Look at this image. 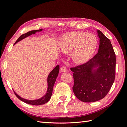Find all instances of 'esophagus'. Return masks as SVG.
<instances>
[{"label":"esophagus","mask_w":127,"mask_h":127,"mask_svg":"<svg viewBox=\"0 0 127 127\" xmlns=\"http://www.w3.org/2000/svg\"><path fill=\"white\" fill-rule=\"evenodd\" d=\"M61 71L62 72H65L67 71V69H66L65 66H62L61 68Z\"/></svg>","instance_id":"1"}]
</instances>
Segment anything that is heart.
I'll use <instances>...</instances> for the list:
<instances>
[{
	"label": "heart",
	"instance_id": "heart-1",
	"mask_svg": "<svg viewBox=\"0 0 127 127\" xmlns=\"http://www.w3.org/2000/svg\"><path fill=\"white\" fill-rule=\"evenodd\" d=\"M96 39L92 34L84 32H73L64 36L60 46L63 53H70L76 63H82L91 57L96 48Z\"/></svg>",
	"mask_w": 127,
	"mask_h": 127
}]
</instances>
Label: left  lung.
Segmentation results:
<instances>
[{
	"label": "left lung",
	"mask_w": 127,
	"mask_h": 127,
	"mask_svg": "<svg viewBox=\"0 0 127 127\" xmlns=\"http://www.w3.org/2000/svg\"><path fill=\"white\" fill-rule=\"evenodd\" d=\"M98 52L85 63L70 67L73 72V91L79 100L85 102L102 99L110 91L115 77L116 57L110 40L100 30ZM100 66L96 71L94 66Z\"/></svg>",
	"instance_id": "1"
}]
</instances>
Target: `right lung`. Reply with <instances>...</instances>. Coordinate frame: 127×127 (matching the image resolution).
I'll return each instance as SVG.
<instances>
[{
    "label": "right lung",
    "instance_id": "add662e5",
    "mask_svg": "<svg viewBox=\"0 0 127 127\" xmlns=\"http://www.w3.org/2000/svg\"><path fill=\"white\" fill-rule=\"evenodd\" d=\"M41 30L42 29H40L38 30H32V31H29L27 33L22 34V35H21L20 37L18 38V39H17V40L16 41V42L14 43V45L16 44V43L18 42V41H21V40L23 39L24 38L27 37V36L31 35L32 34H34L36 31H41ZM59 72V66L57 65L55 66V68L50 73V74H49L48 77V90H47L46 94H45V95L43 96V97L41 98H40V99L35 100H28L24 99V98H21L20 96H19L18 95H17L16 93H15L14 92V94L16 95V96L20 100L22 101L25 102V103H27L28 104L33 105H40L45 104V103L48 102L49 100L50 99V97L53 92V86L54 85L56 79H57L58 76Z\"/></svg>",
    "mask_w": 127,
    "mask_h": 127
}]
</instances>
